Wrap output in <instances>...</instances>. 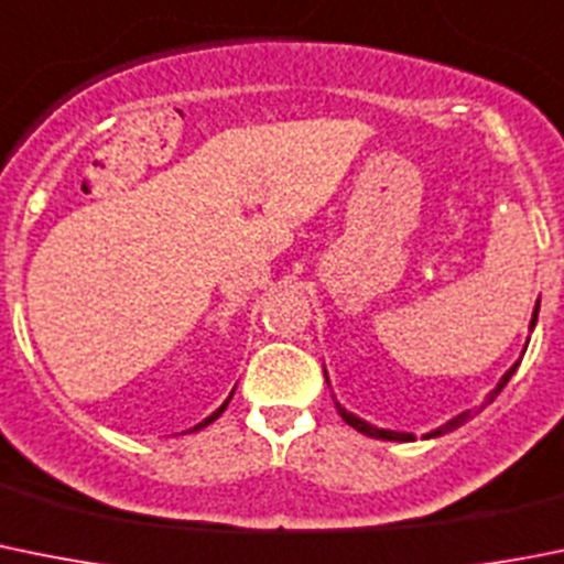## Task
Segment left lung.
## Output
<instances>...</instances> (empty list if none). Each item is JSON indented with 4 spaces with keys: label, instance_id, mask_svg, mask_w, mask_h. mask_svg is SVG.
Here are the masks:
<instances>
[{
    "label": "left lung",
    "instance_id": "left-lung-1",
    "mask_svg": "<svg viewBox=\"0 0 564 564\" xmlns=\"http://www.w3.org/2000/svg\"><path fill=\"white\" fill-rule=\"evenodd\" d=\"M536 312H540V303H536V308H534V317H531V328H534V325H536ZM518 365H520V361H514V365H512V367H509V370H507V372H503V378H501V381H498V387H496V389H492V392H489L487 403H489V401H496V394H498V392H501V389H503V387H507V381H509V378H512V376H514V370H518ZM336 412H339V414H341V420H345V423H347V425H354V429H356V431H361V434L372 436V440H392V442H409V440H414V436H412V434H401V431H387V429H376V425L365 423V420H359V417H356V414H350V412H347V409H341V406H339V403H336ZM470 417H473V412H462V414H459V417H454V420H451V423L440 425V429H436V431H431V434H429V436H440V434H448V431H454V429H459V425H465V423H467V420H470Z\"/></svg>",
    "mask_w": 564,
    "mask_h": 564
}]
</instances>
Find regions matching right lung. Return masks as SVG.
I'll return each mask as SVG.
<instances>
[{
	"mask_svg": "<svg viewBox=\"0 0 564 564\" xmlns=\"http://www.w3.org/2000/svg\"><path fill=\"white\" fill-rule=\"evenodd\" d=\"M230 398H234V392H230ZM230 398H228V401H225V403H223V406H219V409H217V412L210 414V417H205V420H203V423H199V425H194V429H205V425H208V423H214V420H217V417H219V414H223V412H225V406H228V403H230Z\"/></svg>",
	"mask_w": 564,
	"mask_h": 564,
	"instance_id": "obj_1",
	"label": "right lung"
}]
</instances>
